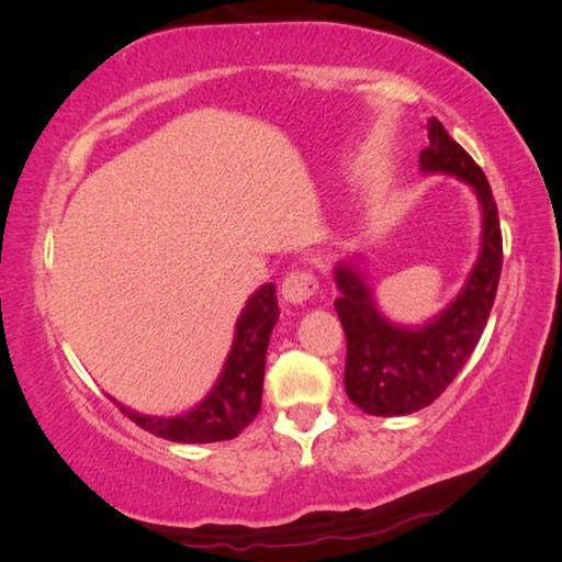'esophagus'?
<instances>
[{
    "label": "esophagus",
    "instance_id": "1",
    "mask_svg": "<svg viewBox=\"0 0 562 562\" xmlns=\"http://www.w3.org/2000/svg\"><path fill=\"white\" fill-rule=\"evenodd\" d=\"M316 291H318V281L307 269L288 271L283 283H281V295L285 302H291V304L307 302L310 297H314Z\"/></svg>",
    "mask_w": 562,
    "mask_h": 562
}]
</instances>
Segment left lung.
<instances>
[{
	"instance_id": "8db88e82",
	"label": "left lung",
	"mask_w": 562,
	"mask_h": 562,
	"mask_svg": "<svg viewBox=\"0 0 562 562\" xmlns=\"http://www.w3.org/2000/svg\"><path fill=\"white\" fill-rule=\"evenodd\" d=\"M427 135L429 145L419 155L422 173L454 176L479 196L481 252L462 293L415 328L396 326L378 310L372 285L356 260L335 267V312L347 335L345 389L349 401L368 415H411L443 394L479 345L499 285L502 229L490 182L436 116L427 122Z\"/></svg>"
}]
</instances>
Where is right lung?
Wrapping results in <instances>:
<instances>
[{
	"label": "right lung",
	"mask_w": 562,
	"mask_h": 562,
	"mask_svg": "<svg viewBox=\"0 0 562 562\" xmlns=\"http://www.w3.org/2000/svg\"><path fill=\"white\" fill-rule=\"evenodd\" d=\"M277 321V288L274 283H265L248 297L239 321H236L234 342L215 386L190 413L149 417L128 411L122 403H114L140 429L173 440V443H215V440L236 438L260 413L265 359L269 335Z\"/></svg>",
	"instance_id": "add662e5"
}]
</instances>
